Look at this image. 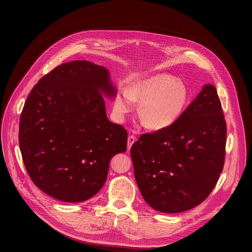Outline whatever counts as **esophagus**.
Segmentation results:
<instances>
[{
  "label": "esophagus",
  "mask_w": 252,
  "mask_h": 252,
  "mask_svg": "<svg viewBox=\"0 0 252 252\" xmlns=\"http://www.w3.org/2000/svg\"><path fill=\"white\" fill-rule=\"evenodd\" d=\"M136 142V138L134 136H129L127 138V149L129 150L131 148V146H133V144Z\"/></svg>",
  "instance_id": "esophagus-1"
}]
</instances>
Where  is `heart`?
Here are the masks:
<instances>
[{
    "label": "heart",
    "instance_id": "1",
    "mask_svg": "<svg viewBox=\"0 0 252 252\" xmlns=\"http://www.w3.org/2000/svg\"><path fill=\"white\" fill-rule=\"evenodd\" d=\"M188 89L178 78L158 73L142 77L131 84L127 91L115 98L114 111L124 119L134 110V102L141 103V121L152 130H162L175 125L186 109Z\"/></svg>",
    "mask_w": 252,
    "mask_h": 252
}]
</instances>
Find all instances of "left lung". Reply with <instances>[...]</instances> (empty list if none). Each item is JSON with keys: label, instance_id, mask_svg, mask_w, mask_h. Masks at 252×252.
<instances>
[{"label": "left lung", "instance_id": "8db88e82", "mask_svg": "<svg viewBox=\"0 0 252 252\" xmlns=\"http://www.w3.org/2000/svg\"><path fill=\"white\" fill-rule=\"evenodd\" d=\"M227 127L213 85L170 127L144 134L130 148L140 192L164 214L189 210L206 199L222 170Z\"/></svg>", "mask_w": 252, "mask_h": 252}]
</instances>
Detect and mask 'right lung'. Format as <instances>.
<instances>
[{
  "instance_id": "1",
  "label": "right lung",
  "mask_w": 252,
  "mask_h": 252,
  "mask_svg": "<svg viewBox=\"0 0 252 252\" xmlns=\"http://www.w3.org/2000/svg\"><path fill=\"white\" fill-rule=\"evenodd\" d=\"M117 89L109 70L90 61L61 64L32 90L20 116L19 146L37 188L69 203L95 196L109 162L126 151V130L106 115Z\"/></svg>"
}]
</instances>
